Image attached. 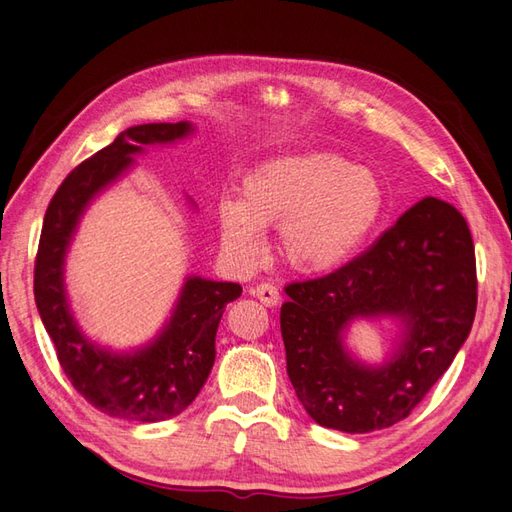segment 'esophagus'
Returning <instances> with one entry per match:
<instances>
[{
	"mask_svg": "<svg viewBox=\"0 0 512 512\" xmlns=\"http://www.w3.org/2000/svg\"><path fill=\"white\" fill-rule=\"evenodd\" d=\"M253 294L257 296V299H259L261 303L268 305V307H275V305H279V301H281L279 288H277V285H272V283H259L257 288L253 290Z\"/></svg>",
	"mask_w": 512,
	"mask_h": 512,
	"instance_id": "obj_1",
	"label": "esophagus"
}]
</instances>
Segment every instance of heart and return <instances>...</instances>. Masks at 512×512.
<instances>
[{
  "mask_svg": "<svg viewBox=\"0 0 512 512\" xmlns=\"http://www.w3.org/2000/svg\"><path fill=\"white\" fill-rule=\"evenodd\" d=\"M377 174L340 154L277 157L244 178L242 198H222V246L242 264L264 251L261 231L279 229L285 264L307 275L336 270L360 251L384 213Z\"/></svg>",
  "mask_w": 512,
  "mask_h": 512,
  "instance_id": "heart-1",
  "label": "heart"
}]
</instances>
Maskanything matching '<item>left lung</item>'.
I'll list each match as a JSON object with an SVG mask.
<instances>
[{
    "label": "left lung",
    "instance_id": "1",
    "mask_svg": "<svg viewBox=\"0 0 512 512\" xmlns=\"http://www.w3.org/2000/svg\"><path fill=\"white\" fill-rule=\"evenodd\" d=\"M281 336L288 377L323 427L364 434L419 406L467 340L478 277L471 231L449 202L423 198L364 253L325 277L285 285ZM397 315L407 338L390 363L364 367L341 347L353 317Z\"/></svg>",
    "mask_w": 512,
    "mask_h": 512
}]
</instances>
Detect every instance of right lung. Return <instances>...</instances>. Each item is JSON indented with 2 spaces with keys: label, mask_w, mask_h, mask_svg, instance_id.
I'll return each mask as SVG.
<instances>
[{
  "label": "right lung",
  "mask_w": 512,
  "mask_h": 512,
  "mask_svg": "<svg viewBox=\"0 0 512 512\" xmlns=\"http://www.w3.org/2000/svg\"><path fill=\"white\" fill-rule=\"evenodd\" d=\"M192 126L141 124L126 128L111 146L67 174L47 205L34 259V301L67 379L93 408L115 419L157 423L181 414L196 399L216 360V331L240 283L189 277L161 336L135 353H109L80 334L69 314L63 261L89 200L113 183L133 154L148 144H170Z\"/></svg>",
  "instance_id": "add662e5"
}]
</instances>
